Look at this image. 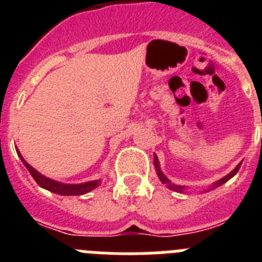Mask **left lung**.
<instances>
[{
    "mask_svg": "<svg viewBox=\"0 0 262 262\" xmlns=\"http://www.w3.org/2000/svg\"><path fill=\"white\" fill-rule=\"evenodd\" d=\"M154 164H155V168H156V172H157V176H159V178H160V181L163 182V184H166V186H168L169 189H172V190H174V191H178V193H182V191H184V189H185L184 186H180V185H174V184H172V182L169 181L168 178H166L165 176L163 174V172H161V169H160L159 159H157V156H156V155H155V157H154ZM240 165H242V163H240L239 165L236 166V168L233 169V170H232V172L230 173V174L224 176V177H223V178H221V180H219V181H216V182H215V184L212 185V187H211V189H215V187L221 186V185L226 184V182L228 181V180H231V178H232L233 176L236 174V173L239 172ZM211 189H210V190H211Z\"/></svg>",
    "mask_w": 262,
    "mask_h": 262,
    "instance_id": "1",
    "label": "left lung"
}]
</instances>
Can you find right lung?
<instances>
[{
    "label": "right lung",
    "mask_w": 262,
    "mask_h": 262,
    "mask_svg": "<svg viewBox=\"0 0 262 262\" xmlns=\"http://www.w3.org/2000/svg\"><path fill=\"white\" fill-rule=\"evenodd\" d=\"M17 154L18 156L20 157V160H22V163L25 164V166L29 169L30 174H31L32 178L35 180L36 184H38L40 187H43V189H46V190L52 191V193L60 194V195H82V194L89 193V191H92L93 189H96V187H98L99 185H101V181H99V180L84 182V184H77V185L61 184V182H57L55 181V180H51V178L40 174L36 169L32 168V166L27 163L26 160L23 159L19 151H17Z\"/></svg>",
    "instance_id": "add662e5"
}]
</instances>
